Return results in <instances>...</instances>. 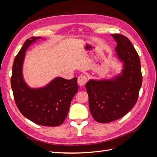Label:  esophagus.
<instances>
[{
    "label": "esophagus",
    "mask_w": 157,
    "mask_h": 157,
    "mask_svg": "<svg viewBox=\"0 0 157 157\" xmlns=\"http://www.w3.org/2000/svg\"><path fill=\"white\" fill-rule=\"evenodd\" d=\"M78 84L80 86H84V85L87 82V78L86 76L80 75L78 78Z\"/></svg>",
    "instance_id": "1"
}]
</instances>
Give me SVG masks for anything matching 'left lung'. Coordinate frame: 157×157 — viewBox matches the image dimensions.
I'll return each instance as SVG.
<instances>
[{
    "instance_id": "left-lung-1",
    "label": "left lung",
    "mask_w": 157,
    "mask_h": 157,
    "mask_svg": "<svg viewBox=\"0 0 157 157\" xmlns=\"http://www.w3.org/2000/svg\"><path fill=\"white\" fill-rule=\"evenodd\" d=\"M116 54L122 63L121 74L111 79H90L86 84L89 107L94 120L108 123L124 117L135 105L142 84L140 57L130 40L112 34Z\"/></svg>"
}]
</instances>
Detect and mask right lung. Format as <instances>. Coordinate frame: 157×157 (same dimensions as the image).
<instances>
[{
	"instance_id": "add662e5",
	"label": "right lung",
	"mask_w": 157,
	"mask_h": 157,
	"mask_svg": "<svg viewBox=\"0 0 157 157\" xmlns=\"http://www.w3.org/2000/svg\"><path fill=\"white\" fill-rule=\"evenodd\" d=\"M40 36L25 40L16 56L12 67L11 86L14 100L22 115L37 124L46 126L61 125L67 116L73 98L78 92L77 78L67 80L56 77L45 86L31 88L23 77L25 52Z\"/></svg>"
}]
</instances>
